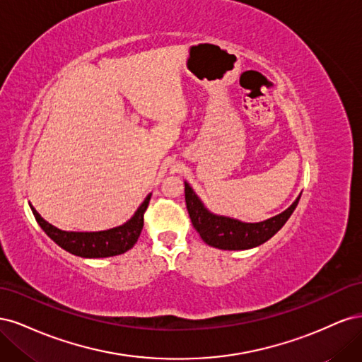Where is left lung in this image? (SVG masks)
I'll use <instances>...</instances> for the list:
<instances>
[{
    "mask_svg": "<svg viewBox=\"0 0 362 362\" xmlns=\"http://www.w3.org/2000/svg\"><path fill=\"white\" fill-rule=\"evenodd\" d=\"M184 185L185 205H187V211L194 229L208 246L223 250H245L266 243L286 225L300 199V196H298V199L286 211L273 216L264 222L246 223L237 221V218L213 214L204 206L198 194L190 187V184L184 182Z\"/></svg>",
    "mask_w": 362,
    "mask_h": 362,
    "instance_id": "obj_1",
    "label": "left lung"
}]
</instances>
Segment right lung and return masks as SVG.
I'll return each mask as SVG.
<instances>
[{"instance_id": "1", "label": "right lung", "mask_w": 362, "mask_h": 362, "mask_svg": "<svg viewBox=\"0 0 362 362\" xmlns=\"http://www.w3.org/2000/svg\"><path fill=\"white\" fill-rule=\"evenodd\" d=\"M151 193L146 199L137 208L134 216L124 225L107 229V231L98 233H74L62 231L54 225L48 223L30 204L33 214H35L39 226L45 231V234L56 242L62 249L68 250L69 254L81 258H107L120 255L129 250L136 245L144 229V214L149 205Z\"/></svg>"}]
</instances>
